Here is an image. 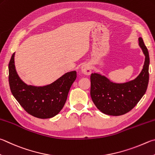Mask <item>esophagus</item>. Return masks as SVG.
I'll return each instance as SVG.
<instances>
[{
  "instance_id": "34e87169",
  "label": "esophagus",
  "mask_w": 155,
  "mask_h": 155,
  "mask_svg": "<svg viewBox=\"0 0 155 155\" xmlns=\"http://www.w3.org/2000/svg\"><path fill=\"white\" fill-rule=\"evenodd\" d=\"M81 72L85 75H89L91 73V67L89 64H85L81 66Z\"/></svg>"
}]
</instances>
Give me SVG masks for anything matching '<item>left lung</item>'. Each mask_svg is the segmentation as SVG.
Returning a JSON list of instances; mask_svg holds the SVG:
<instances>
[{"instance_id": "left-lung-1", "label": "left lung", "mask_w": 155, "mask_h": 155, "mask_svg": "<svg viewBox=\"0 0 155 155\" xmlns=\"http://www.w3.org/2000/svg\"><path fill=\"white\" fill-rule=\"evenodd\" d=\"M138 41L145 61L141 72L134 80L117 83L100 73L91 74L90 94L95 106L103 113L112 116L124 114L134 108L145 94L149 81L150 58L143 39L140 37Z\"/></svg>"}]
</instances>
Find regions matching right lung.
I'll return each mask as SVG.
<instances>
[{"mask_svg":"<svg viewBox=\"0 0 155 155\" xmlns=\"http://www.w3.org/2000/svg\"><path fill=\"white\" fill-rule=\"evenodd\" d=\"M77 72L65 73L54 82L43 86L27 85L19 77L15 66V53L9 64V82L11 93L28 113L39 119L57 115L65 104Z\"/></svg>","mask_w":155,"mask_h":155,"instance_id":"right-lung-1","label":"right lung"}]
</instances>
